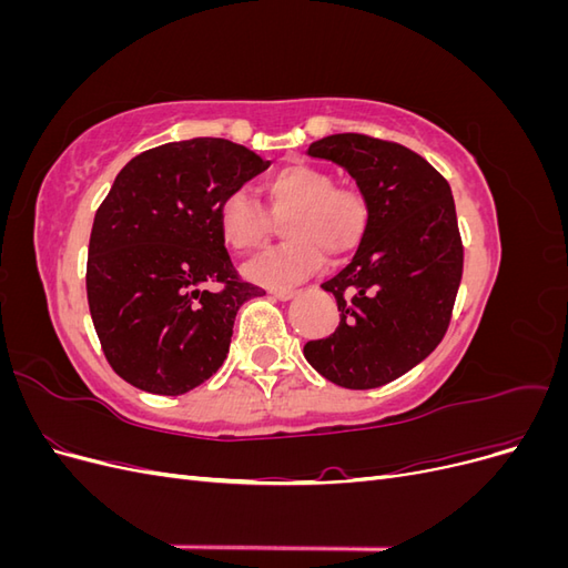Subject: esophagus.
<instances>
[{
  "label": "esophagus",
  "mask_w": 568,
  "mask_h": 568,
  "mask_svg": "<svg viewBox=\"0 0 568 568\" xmlns=\"http://www.w3.org/2000/svg\"><path fill=\"white\" fill-rule=\"evenodd\" d=\"M270 296L280 298V301H291L296 296V291L294 288H270Z\"/></svg>",
  "instance_id": "34e87169"
}]
</instances>
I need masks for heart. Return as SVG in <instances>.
<instances>
[{
	"instance_id": "1",
	"label": "heart",
	"mask_w": 568,
	"mask_h": 568,
	"mask_svg": "<svg viewBox=\"0 0 568 568\" xmlns=\"http://www.w3.org/2000/svg\"><path fill=\"white\" fill-rule=\"evenodd\" d=\"M263 192L272 215H290L284 234L291 242L251 257L242 272L253 284L274 288L303 282L324 265V251L341 257L365 236V196L353 186H334L329 170L291 163L263 182ZM270 213L246 189H232L217 203L220 239L236 253L257 248L272 227Z\"/></svg>"
}]
</instances>
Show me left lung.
Instances as JSON below:
<instances>
[{"label": "left lung", "mask_w": 568, "mask_h": 568, "mask_svg": "<svg viewBox=\"0 0 568 568\" xmlns=\"http://www.w3.org/2000/svg\"><path fill=\"white\" fill-rule=\"evenodd\" d=\"M307 156L346 170L369 220L353 261L322 284L341 311L336 332L303 355L336 386H384L448 332L464 261L450 184L419 153L367 134H329Z\"/></svg>", "instance_id": "left-lung-1"}]
</instances>
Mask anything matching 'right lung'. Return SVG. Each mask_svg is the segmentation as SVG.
I'll use <instances>...</instances> for the list:
<instances>
[{
  "label": "right lung",
  "instance_id": "right-lung-1",
  "mask_svg": "<svg viewBox=\"0 0 568 568\" xmlns=\"http://www.w3.org/2000/svg\"><path fill=\"white\" fill-rule=\"evenodd\" d=\"M267 165L242 144L196 136L118 173L94 215L88 301L109 365L134 388L182 395L225 363L239 307L265 291L239 280L217 203Z\"/></svg>",
  "mask_w": 568,
  "mask_h": 568
}]
</instances>
